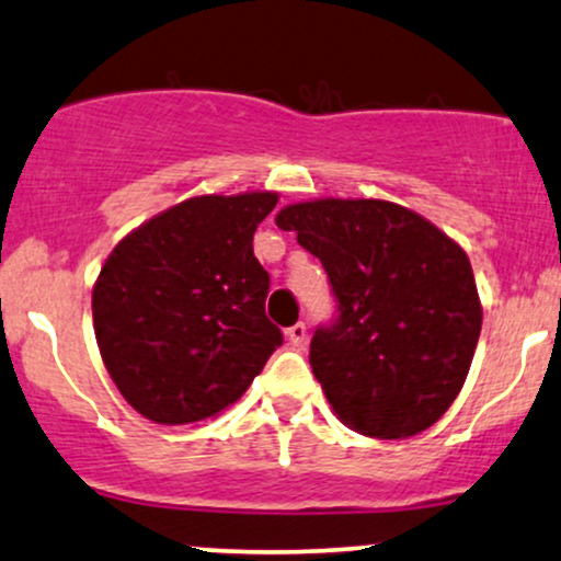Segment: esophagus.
<instances>
[{"label":"esophagus","mask_w":561,"mask_h":561,"mask_svg":"<svg viewBox=\"0 0 561 561\" xmlns=\"http://www.w3.org/2000/svg\"><path fill=\"white\" fill-rule=\"evenodd\" d=\"M286 335H288V341H291V344L301 346L307 341V325H305V322H296V325L288 328Z\"/></svg>","instance_id":"34e87169"}]
</instances>
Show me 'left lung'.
<instances>
[{
    "mask_svg": "<svg viewBox=\"0 0 561 561\" xmlns=\"http://www.w3.org/2000/svg\"><path fill=\"white\" fill-rule=\"evenodd\" d=\"M275 222L318 256L339 301L309 365L341 423L386 440L431 427L462 391L483 325L465 249L380 199L288 204Z\"/></svg>",
    "mask_w": 561,
    "mask_h": 561,
    "instance_id": "obj_1",
    "label": "left lung"
}]
</instances>
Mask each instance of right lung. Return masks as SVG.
Returning a JSON list of instances; mask_svg holds the SVG:
<instances>
[{"label":"right lung","instance_id":"right-lung-1","mask_svg":"<svg viewBox=\"0 0 561 561\" xmlns=\"http://www.w3.org/2000/svg\"><path fill=\"white\" fill-rule=\"evenodd\" d=\"M275 204L273 191L194 196L138 226L104 262L91 296L99 352L151 423L215 417L283 344L252 247Z\"/></svg>","mask_w":561,"mask_h":561}]
</instances>
